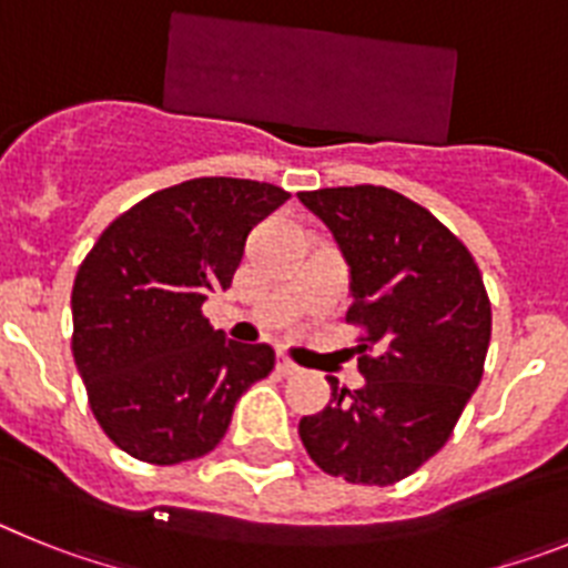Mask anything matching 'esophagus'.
<instances>
[{
	"label": "esophagus",
	"instance_id": "obj_1",
	"mask_svg": "<svg viewBox=\"0 0 568 568\" xmlns=\"http://www.w3.org/2000/svg\"><path fill=\"white\" fill-rule=\"evenodd\" d=\"M275 369H278L284 378H293V375L301 373V366L293 364V361L287 358V355H278V361H275Z\"/></svg>",
	"mask_w": 568,
	"mask_h": 568
}]
</instances>
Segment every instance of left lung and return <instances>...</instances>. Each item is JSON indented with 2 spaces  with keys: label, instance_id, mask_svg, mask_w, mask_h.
<instances>
[{
  "label": "left lung",
  "instance_id": "8db88e82",
  "mask_svg": "<svg viewBox=\"0 0 568 568\" xmlns=\"http://www.w3.org/2000/svg\"><path fill=\"white\" fill-rule=\"evenodd\" d=\"M298 202L327 224L349 267L346 321L366 329L361 389L301 418L310 458L349 484L389 486L449 440L478 389L491 307L469 250L429 210L386 187H324Z\"/></svg>",
  "mask_w": 568,
  "mask_h": 568
}]
</instances>
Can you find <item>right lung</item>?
<instances>
[{
	"instance_id": "1",
	"label": "right lung",
	"mask_w": 568,
	"mask_h": 568,
	"mask_svg": "<svg viewBox=\"0 0 568 568\" xmlns=\"http://www.w3.org/2000/svg\"><path fill=\"white\" fill-rule=\"evenodd\" d=\"M287 199L250 179H193L142 199L93 244L70 295L73 358L119 449L159 466L202 458L270 375L273 346L230 341L202 304L233 284L250 230Z\"/></svg>"
}]
</instances>
